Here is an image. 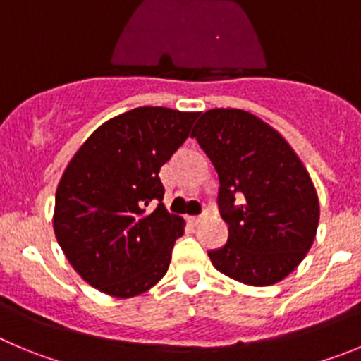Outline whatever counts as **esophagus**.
<instances>
[{
	"label": "esophagus",
	"mask_w": 361,
	"mask_h": 361,
	"mask_svg": "<svg viewBox=\"0 0 361 361\" xmlns=\"http://www.w3.org/2000/svg\"><path fill=\"white\" fill-rule=\"evenodd\" d=\"M203 219H204L203 215H188V217H187V221L190 222L192 226H196V224H200V222L203 221Z\"/></svg>",
	"instance_id": "obj_1"
}]
</instances>
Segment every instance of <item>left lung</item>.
<instances>
[{
	"mask_svg": "<svg viewBox=\"0 0 361 361\" xmlns=\"http://www.w3.org/2000/svg\"><path fill=\"white\" fill-rule=\"evenodd\" d=\"M192 137L217 169L230 233L224 247L208 252L214 267L249 287L287 278L312 247L321 215L301 158L271 124L238 109L207 110Z\"/></svg>",
	"mask_w": 361,
	"mask_h": 361,
	"instance_id": "obj_1",
	"label": "left lung"
}]
</instances>
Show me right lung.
Listing matches in <instances>:
<instances>
[{
  "label": "right lung",
  "instance_id": "add662e5",
  "mask_svg": "<svg viewBox=\"0 0 361 361\" xmlns=\"http://www.w3.org/2000/svg\"><path fill=\"white\" fill-rule=\"evenodd\" d=\"M200 112L139 106L92 131L56 187L53 230L73 269L116 299L154 287L185 219L164 203L160 167L187 140Z\"/></svg>",
  "mask_w": 361,
  "mask_h": 361
}]
</instances>
